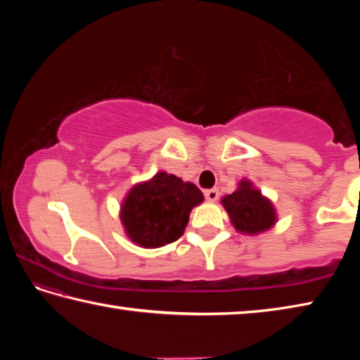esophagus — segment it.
<instances>
[{"label": "esophagus", "mask_w": 360, "mask_h": 360, "mask_svg": "<svg viewBox=\"0 0 360 360\" xmlns=\"http://www.w3.org/2000/svg\"><path fill=\"white\" fill-rule=\"evenodd\" d=\"M205 197L208 202H216L219 198V191L217 188H210V191H205Z\"/></svg>", "instance_id": "esophagus-1"}]
</instances>
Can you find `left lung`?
Listing matches in <instances>:
<instances>
[{
    "mask_svg": "<svg viewBox=\"0 0 360 360\" xmlns=\"http://www.w3.org/2000/svg\"><path fill=\"white\" fill-rule=\"evenodd\" d=\"M222 206L229 212L230 222L241 233L257 235L276 224L275 206L248 179H241L233 193L225 195Z\"/></svg>",
    "mask_w": 360,
    "mask_h": 360,
    "instance_id": "8db88e82",
    "label": "left lung"
}]
</instances>
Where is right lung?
<instances>
[{
  "mask_svg": "<svg viewBox=\"0 0 360 360\" xmlns=\"http://www.w3.org/2000/svg\"><path fill=\"white\" fill-rule=\"evenodd\" d=\"M202 202L203 193L192 182L158 172L127 193L120 221L127 236L138 246L160 248L181 238L192 208Z\"/></svg>",
  "mask_w": 360,
  "mask_h": 360,
  "instance_id": "add662e5",
  "label": "right lung"
}]
</instances>
